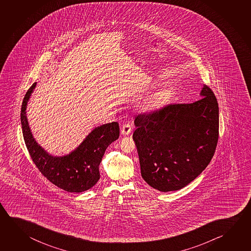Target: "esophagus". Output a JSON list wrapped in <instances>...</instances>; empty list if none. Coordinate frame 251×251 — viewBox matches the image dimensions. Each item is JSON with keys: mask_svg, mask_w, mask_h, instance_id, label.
<instances>
[{"mask_svg": "<svg viewBox=\"0 0 251 251\" xmlns=\"http://www.w3.org/2000/svg\"><path fill=\"white\" fill-rule=\"evenodd\" d=\"M132 132V126L129 124H124L121 127V133L124 136H127Z\"/></svg>", "mask_w": 251, "mask_h": 251, "instance_id": "obj_1", "label": "esophagus"}]
</instances>
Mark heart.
Returning <instances> with one entry per match:
<instances>
[{"label": "heart", "mask_w": 251, "mask_h": 251, "mask_svg": "<svg viewBox=\"0 0 251 251\" xmlns=\"http://www.w3.org/2000/svg\"><path fill=\"white\" fill-rule=\"evenodd\" d=\"M167 96H168V91L167 89L159 90L145 99L141 105V109L143 112H146V113L157 110L165 103Z\"/></svg>", "instance_id": "b5f03b06"}]
</instances>
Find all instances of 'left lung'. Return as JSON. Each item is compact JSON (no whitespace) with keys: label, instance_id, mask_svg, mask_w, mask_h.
<instances>
[{"label":"left lung","instance_id":"8db88e82","mask_svg":"<svg viewBox=\"0 0 251 251\" xmlns=\"http://www.w3.org/2000/svg\"><path fill=\"white\" fill-rule=\"evenodd\" d=\"M201 99L137 115L133 133L143 179L161 192L189 184L211 162L219 138V105L203 84Z\"/></svg>","mask_w":251,"mask_h":251}]
</instances>
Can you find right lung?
I'll list each match as a JSON object with an SVG mask.
<instances>
[{
    "label": "right lung",
    "mask_w": 251,
    "mask_h": 251,
    "mask_svg": "<svg viewBox=\"0 0 251 251\" xmlns=\"http://www.w3.org/2000/svg\"><path fill=\"white\" fill-rule=\"evenodd\" d=\"M27 91L21 107L23 136L31 159L48 180L68 192L80 193L93 188L100 180L99 166L105 151L119 138V124L113 122L94 127L70 153L53 156L33 137L26 116L27 104L35 89Z\"/></svg>",
    "instance_id": "right-lung-1"
}]
</instances>
